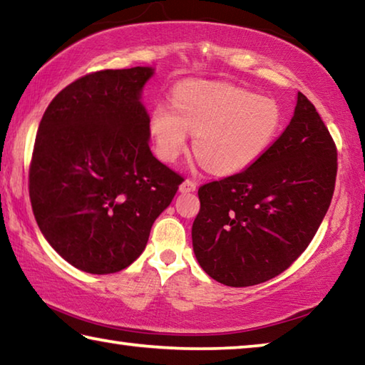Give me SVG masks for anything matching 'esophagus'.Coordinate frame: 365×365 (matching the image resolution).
Masks as SVG:
<instances>
[{
  "mask_svg": "<svg viewBox=\"0 0 365 365\" xmlns=\"http://www.w3.org/2000/svg\"><path fill=\"white\" fill-rule=\"evenodd\" d=\"M196 190V182L193 178H187V180L182 182L180 185V191L182 193H190V191H195Z\"/></svg>",
  "mask_w": 365,
  "mask_h": 365,
  "instance_id": "esophagus-1",
  "label": "esophagus"
}]
</instances>
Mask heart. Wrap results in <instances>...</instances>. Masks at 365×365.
<instances>
[{"label": "heart", "mask_w": 365, "mask_h": 365, "mask_svg": "<svg viewBox=\"0 0 365 365\" xmlns=\"http://www.w3.org/2000/svg\"><path fill=\"white\" fill-rule=\"evenodd\" d=\"M168 103L153 108L148 128L158 156L174 163L195 133L193 150L214 174H235L262 156L279 137L283 113L274 98L227 83L178 86Z\"/></svg>", "instance_id": "1"}]
</instances>
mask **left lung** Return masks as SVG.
I'll return each mask as SVG.
<instances>
[{
    "mask_svg": "<svg viewBox=\"0 0 365 365\" xmlns=\"http://www.w3.org/2000/svg\"><path fill=\"white\" fill-rule=\"evenodd\" d=\"M336 145L298 93L285 130L250 168L201 185L193 250L209 277L251 287L287 270L312 242L331 202Z\"/></svg>",
    "mask_w": 365,
    "mask_h": 365,
    "instance_id": "left-lung-1",
    "label": "left lung"
}]
</instances>
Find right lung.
I'll return each mask as SVG.
<instances>
[{
  "mask_svg": "<svg viewBox=\"0 0 365 365\" xmlns=\"http://www.w3.org/2000/svg\"><path fill=\"white\" fill-rule=\"evenodd\" d=\"M151 67L104 69L77 78L43 114L29 168L41 233L88 274L130 265L183 177L153 156L141 88Z\"/></svg>",
  "mask_w": 365,
  "mask_h": 365,
  "instance_id": "1",
  "label": "right lung"
}]
</instances>
